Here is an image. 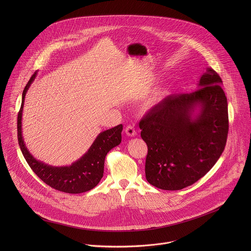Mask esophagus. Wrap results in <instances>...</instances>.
<instances>
[{"instance_id":"1","label":"esophagus","mask_w":251,"mask_h":251,"mask_svg":"<svg viewBox=\"0 0 251 251\" xmlns=\"http://www.w3.org/2000/svg\"><path fill=\"white\" fill-rule=\"evenodd\" d=\"M126 135L127 136H130V137H133V136H135V134H136V131H135V128H134V126H127L126 127Z\"/></svg>"}]
</instances>
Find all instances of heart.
Wrapping results in <instances>:
<instances>
[{"mask_svg":"<svg viewBox=\"0 0 251 251\" xmlns=\"http://www.w3.org/2000/svg\"><path fill=\"white\" fill-rule=\"evenodd\" d=\"M171 92L170 86L166 85V86H162L160 88H157L151 95V102H156L159 101L161 100H163L164 98H166Z\"/></svg>","mask_w":251,"mask_h":251,"instance_id":"b5f03b06","label":"heart"}]
</instances>
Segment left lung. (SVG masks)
Wrapping results in <instances>:
<instances>
[{
  "label": "left lung",
  "instance_id": "1",
  "mask_svg": "<svg viewBox=\"0 0 251 251\" xmlns=\"http://www.w3.org/2000/svg\"><path fill=\"white\" fill-rule=\"evenodd\" d=\"M222 80L207 68L190 94L172 96L139 123L148 146L145 173L153 186L179 190L205 176L220 157L228 134Z\"/></svg>",
  "mask_w": 251,
  "mask_h": 251
}]
</instances>
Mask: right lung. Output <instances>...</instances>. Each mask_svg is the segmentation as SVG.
I'll use <instances>...</instances> for the list:
<instances>
[{"label":"right lung","instance_id":"1","mask_svg":"<svg viewBox=\"0 0 251 251\" xmlns=\"http://www.w3.org/2000/svg\"><path fill=\"white\" fill-rule=\"evenodd\" d=\"M36 75L37 72L32 75L23 91L22 103L17 118V136L21 151L36 176L49 186L72 194L89 191L96 187L103 177L105 156L109 151L121 143L123 125L100 132L89 150L69 166H52L36 159L27 149L22 134L25 97Z\"/></svg>","mask_w":251,"mask_h":251}]
</instances>
